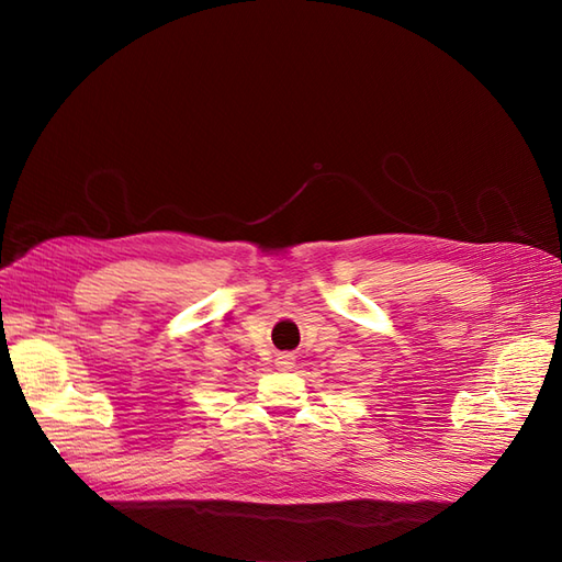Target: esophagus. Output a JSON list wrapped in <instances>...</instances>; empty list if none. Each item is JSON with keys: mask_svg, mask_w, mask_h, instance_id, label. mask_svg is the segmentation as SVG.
Instances as JSON below:
<instances>
[{"mask_svg": "<svg viewBox=\"0 0 562 562\" xmlns=\"http://www.w3.org/2000/svg\"><path fill=\"white\" fill-rule=\"evenodd\" d=\"M295 366V356L293 353H279L277 356V368L279 370H291Z\"/></svg>", "mask_w": 562, "mask_h": 562, "instance_id": "esophagus-1", "label": "esophagus"}]
</instances>
